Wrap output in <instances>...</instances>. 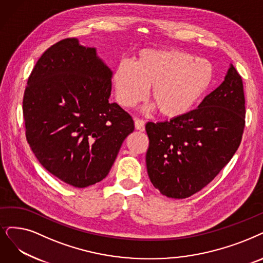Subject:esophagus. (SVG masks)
Masks as SVG:
<instances>
[{"instance_id": "esophagus-1", "label": "esophagus", "mask_w": 263, "mask_h": 263, "mask_svg": "<svg viewBox=\"0 0 263 263\" xmlns=\"http://www.w3.org/2000/svg\"><path fill=\"white\" fill-rule=\"evenodd\" d=\"M135 128L143 132L144 130V122L140 119H136L135 120Z\"/></svg>"}]
</instances>
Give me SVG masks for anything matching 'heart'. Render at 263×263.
<instances>
[{"instance_id":"obj_1","label":"heart","mask_w":263,"mask_h":263,"mask_svg":"<svg viewBox=\"0 0 263 263\" xmlns=\"http://www.w3.org/2000/svg\"><path fill=\"white\" fill-rule=\"evenodd\" d=\"M215 68L211 61L176 49H143L134 64L122 61L115 68L117 99L125 108L150 98L162 117L178 119L194 110L211 90Z\"/></svg>"}]
</instances>
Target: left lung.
Returning <instances> with one entry per match:
<instances>
[{
  "label": "left lung",
  "instance_id": "obj_1",
  "mask_svg": "<svg viewBox=\"0 0 263 263\" xmlns=\"http://www.w3.org/2000/svg\"><path fill=\"white\" fill-rule=\"evenodd\" d=\"M245 126L241 78L230 64L223 82L181 118L145 124L146 171L163 195L185 198L201 191L230 162Z\"/></svg>",
  "mask_w": 263,
  "mask_h": 263
}]
</instances>
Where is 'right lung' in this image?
Returning <instances> with one entry per match:
<instances>
[{
    "label": "right lung",
    "instance_id": "obj_1",
    "mask_svg": "<svg viewBox=\"0 0 263 263\" xmlns=\"http://www.w3.org/2000/svg\"><path fill=\"white\" fill-rule=\"evenodd\" d=\"M113 72L95 47L66 39L37 60L23 109L27 140L44 168L76 187L107 177L135 125L110 102Z\"/></svg>",
    "mask_w": 263,
    "mask_h": 263
}]
</instances>
